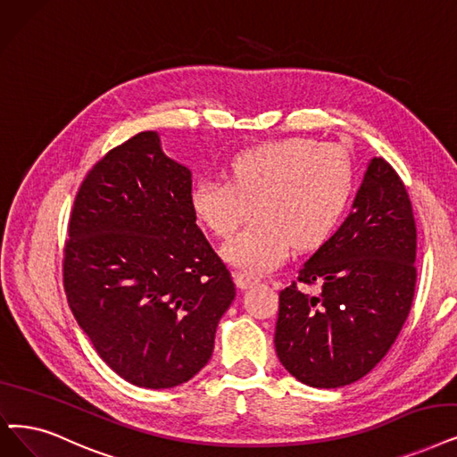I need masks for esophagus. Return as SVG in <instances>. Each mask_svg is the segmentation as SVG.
I'll return each mask as SVG.
<instances>
[{
	"label": "esophagus",
	"instance_id": "34e87169",
	"mask_svg": "<svg viewBox=\"0 0 457 457\" xmlns=\"http://www.w3.org/2000/svg\"><path fill=\"white\" fill-rule=\"evenodd\" d=\"M232 278H234L236 287L242 288V290H245V288H249V287L259 283V278H254V276H251V273L240 271V270H236V271L232 273Z\"/></svg>",
	"mask_w": 457,
	"mask_h": 457
}]
</instances>
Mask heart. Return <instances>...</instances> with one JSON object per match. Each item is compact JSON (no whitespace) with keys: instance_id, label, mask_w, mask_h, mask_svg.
Returning <instances> with one entry per match:
<instances>
[{"instance_id":"heart-1","label":"heart","mask_w":457,"mask_h":457,"mask_svg":"<svg viewBox=\"0 0 457 457\" xmlns=\"http://www.w3.org/2000/svg\"><path fill=\"white\" fill-rule=\"evenodd\" d=\"M228 170L230 179H198L191 208L219 238H228L257 212L221 251L228 262L257 273L279 266L290 245H320L354 186L351 154L339 144L305 137L254 145L236 155Z\"/></svg>"}]
</instances>
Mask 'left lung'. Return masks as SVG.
Listing matches in <instances>:
<instances>
[{
    "instance_id": "1",
    "label": "left lung",
    "mask_w": 457,
    "mask_h": 457,
    "mask_svg": "<svg viewBox=\"0 0 457 457\" xmlns=\"http://www.w3.org/2000/svg\"><path fill=\"white\" fill-rule=\"evenodd\" d=\"M411 198L388 161L373 157L353 210L279 292L276 351L313 388L368 375L403 328L416 287ZM321 283L317 297L297 285Z\"/></svg>"
}]
</instances>
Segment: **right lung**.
Instances as JSON below:
<instances>
[{"label":"right lung","mask_w":457,"mask_h":457,"mask_svg":"<svg viewBox=\"0 0 457 457\" xmlns=\"http://www.w3.org/2000/svg\"><path fill=\"white\" fill-rule=\"evenodd\" d=\"M63 288L97 354L140 388H172L203 370L236 296L196 227L191 172L144 131L86 174L69 217Z\"/></svg>","instance_id":"1"}]
</instances>
